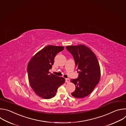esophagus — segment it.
<instances>
[{
  "mask_svg": "<svg viewBox=\"0 0 126 126\" xmlns=\"http://www.w3.org/2000/svg\"><path fill=\"white\" fill-rule=\"evenodd\" d=\"M69 79H65V82L66 83H68L69 82Z\"/></svg>",
  "mask_w": 126,
  "mask_h": 126,
  "instance_id": "obj_1",
  "label": "esophagus"
}]
</instances>
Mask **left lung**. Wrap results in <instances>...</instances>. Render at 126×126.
I'll list each match as a JSON object with an SVG mask.
<instances>
[{
  "instance_id": "left-lung-1",
  "label": "left lung",
  "mask_w": 126,
  "mask_h": 126,
  "mask_svg": "<svg viewBox=\"0 0 126 126\" xmlns=\"http://www.w3.org/2000/svg\"><path fill=\"white\" fill-rule=\"evenodd\" d=\"M66 49L72 54L78 69L79 78L70 79L75 85L71 93L75 98H82L89 95L99 83L101 71L98 61L93 52L84 45L68 46Z\"/></svg>"
}]
</instances>
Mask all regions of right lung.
Instances as JSON below:
<instances>
[{
    "mask_svg": "<svg viewBox=\"0 0 126 126\" xmlns=\"http://www.w3.org/2000/svg\"><path fill=\"white\" fill-rule=\"evenodd\" d=\"M64 47L48 45L36 53L30 60L27 67L30 85L35 93L43 99L54 97L58 88L65 82V79L49 70L54 64L56 55Z\"/></svg>",
    "mask_w": 126,
    "mask_h": 126,
    "instance_id": "right-lung-1",
    "label": "right lung"
}]
</instances>
